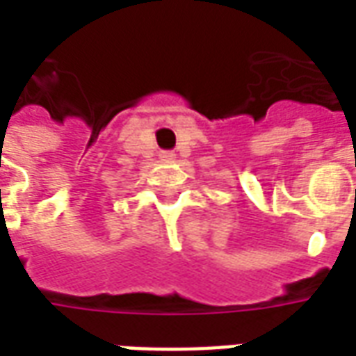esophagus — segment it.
I'll return each mask as SVG.
<instances>
[{"mask_svg":"<svg viewBox=\"0 0 356 356\" xmlns=\"http://www.w3.org/2000/svg\"><path fill=\"white\" fill-rule=\"evenodd\" d=\"M162 158L163 160H173V158H175V154H173V152H163Z\"/></svg>","mask_w":356,"mask_h":356,"instance_id":"1","label":"esophagus"}]
</instances>
